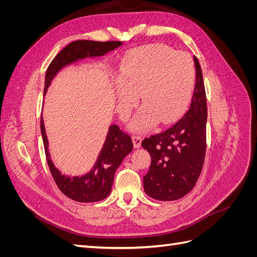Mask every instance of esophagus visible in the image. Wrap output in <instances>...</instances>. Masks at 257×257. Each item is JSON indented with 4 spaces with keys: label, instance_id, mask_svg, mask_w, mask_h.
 <instances>
[{
    "label": "esophagus",
    "instance_id": "esophagus-1",
    "mask_svg": "<svg viewBox=\"0 0 257 257\" xmlns=\"http://www.w3.org/2000/svg\"><path fill=\"white\" fill-rule=\"evenodd\" d=\"M132 139H133V144H134L135 148L141 147V145H142V136L141 135L134 134L133 136H132Z\"/></svg>",
    "mask_w": 257,
    "mask_h": 257
}]
</instances>
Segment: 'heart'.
<instances>
[{
	"label": "heart",
	"mask_w": 257,
	"mask_h": 257,
	"mask_svg": "<svg viewBox=\"0 0 257 257\" xmlns=\"http://www.w3.org/2000/svg\"><path fill=\"white\" fill-rule=\"evenodd\" d=\"M119 84L116 98L128 109L139 102L143 107L132 123L144 131L174 122L188 107L195 83V66L188 53L166 45H148L124 60L115 72Z\"/></svg>",
	"instance_id": "obj_1"
}]
</instances>
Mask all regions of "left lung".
I'll return each mask as SVG.
<instances>
[{
    "label": "left lung",
    "mask_w": 257,
    "mask_h": 257,
    "mask_svg": "<svg viewBox=\"0 0 257 257\" xmlns=\"http://www.w3.org/2000/svg\"><path fill=\"white\" fill-rule=\"evenodd\" d=\"M196 81L189 110L162 133L145 138L151 165L144 177L148 196L162 201L182 198L195 186L206 155L207 98L201 67L194 57Z\"/></svg>",
    "instance_id": "1"
}]
</instances>
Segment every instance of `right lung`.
I'll list each match as a JSON object with an SVG mask.
<instances>
[{
    "instance_id": "right-lung-1",
    "label": "right lung",
    "mask_w": 257,
    "mask_h": 257,
    "mask_svg": "<svg viewBox=\"0 0 257 257\" xmlns=\"http://www.w3.org/2000/svg\"><path fill=\"white\" fill-rule=\"evenodd\" d=\"M121 45L122 42L116 41L94 42L85 40L68 44L49 64L45 76L44 93L47 91L53 77L62 67L87 57H102ZM41 131L50 173L59 190L65 196L79 203H94L109 195L116 168L120 166L123 159L133 150V142L128 134L124 133L115 124L110 125L104 146L93 168L81 177H68L62 175L50 159L43 118H41Z\"/></svg>"
}]
</instances>
